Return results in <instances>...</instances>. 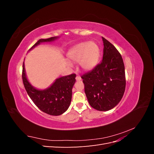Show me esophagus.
Here are the masks:
<instances>
[{
    "instance_id": "1",
    "label": "esophagus",
    "mask_w": 154,
    "mask_h": 154,
    "mask_svg": "<svg viewBox=\"0 0 154 154\" xmlns=\"http://www.w3.org/2000/svg\"><path fill=\"white\" fill-rule=\"evenodd\" d=\"M76 80L77 81H80V80H82V78H81V77L80 76L78 75V76H76Z\"/></svg>"
}]
</instances>
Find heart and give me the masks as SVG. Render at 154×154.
I'll return each instance as SVG.
<instances>
[{"mask_svg": "<svg viewBox=\"0 0 154 154\" xmlns=\"http://www.w3.org/2000/svg\"><path fill=\"white\" fill-rule=\"evenodd\" d=\"M100 49L96 43L82 42L75 45L68 53V58L74 63L79 62L80 67L85 71L94 68L99 62ZM69 66L71 63L67 62Z\"/></svg>", "mask_w": 154, "mask_h": 154, "instance_id": "1", "label": "heart"}]
</instances>
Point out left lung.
<instances>
[{"label":"left lung","instance_id":"obj_1","mask_svg":"<svg viewBox=\"0 0 154 154\" xmlns=\"http://www.w3.org/2000/svg\"><path fill=\"white\" fill-rule=\"evenodd\" d=\"M102 40L103 60L81 78L90 105L96 110L106 111L113 109L122 100L126 80L122 55L108 40L103 37Z\"/></svg>","mask_w":154,"mask_h":154}]
</instances>
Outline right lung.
I'll use <instances>...</instances> for the list:
<instances>
[{"mask_svg":"<svg viewBox=\"0 0 154 154\" xmlns=\"http://www.w3.org/2000/svg\"><path fill=\"white\" fill-rule=\"evenodd\" d=\"M57 38V37L54 36L40 39L30 50L42 42H51ZM22 74L27 94L40 110L49 115L59 116L68 109L72 99V88L76 82L75 74L57 79L52 85L45 90H38L30 84L26 76L24 63H23Z\"/></svg>","mask_w":154,"mask_h":154,"instance_id":"1","label":"right lung"}]
</instances>
